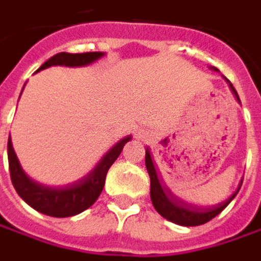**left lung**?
Returning a JSON list of instances; mask_svg holds the SVG:
<instances>
[{"label": "left lung", "instance_id": "1", "mask_svg": "<svg viewBox=\"0 0 261 261\" xmlns=\"http://www.w3.org/2000/svg\"><path fill=\"white\" fill-rule=\"evenodd\" d=\"M214 69L217 70V68ZM229 86H231L232 92L236 94L237 99L240 101L237 91L234 89V86L231 85V84H229ZM146 167H147L148 176H150V198H151V202H153L154 210L163 218H166L167 221H172V222H175L177 225H185V227L202 225L205 222L211 221L212 218H215L234 199V196L237 195L240 188H241V184H243V180H241V184L238 186L237 191L232 193L225 202L220 203L217 206H211V208H202V206H196V205H191V203L184 202V201L175 198L167 189L162 188L148 150H146Z\"/></svg>", "mask_w": 261, "mask_h": 261}]
</instances>
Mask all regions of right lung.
Returning a JSON list of instances; mask_svg holds the SVG:
<instances>
[{
    "mask_svg": "<svg viewBox=\"0 0 261 261\" xmlns=\"http://www.w3.org/2000/svg\"><path fill=\"white\" fill-rule=\"evenodd\" d=\"M102 51H88V53H66L62 51L44 62L37 70L50 68V66H85L102 58ZM131 137H125L118 141L96 165L89 175L81 179L76 184L68 185L63 188H49L32 180L23 172L15 156L11 139L8 137V166L11 182L17 193L23 198L36 211L55 218H65L81 214L88 210L98 199L105 185V177L108 169L111 167L117 158L121 154L122 147Z\"/></svg>",
    "mask_w": 261,
    "mask_h": 261,
    "instance_id": "1",
    "label": "right lung"
}]
</instances>
